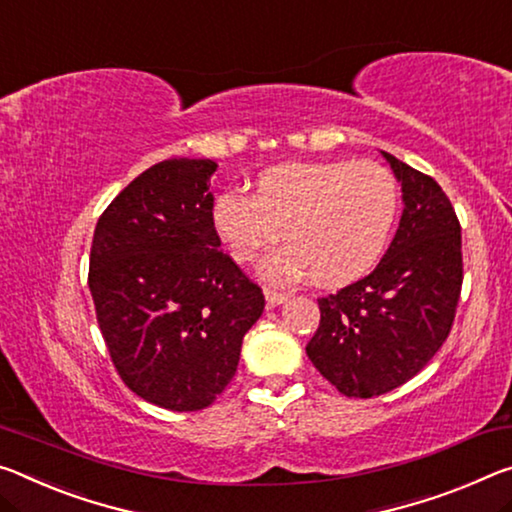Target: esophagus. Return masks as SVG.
<instances>
[{"instance_id": "esophagus-1", "label": "esophagus", "mask_w": 512, "mask_h": 512, "mask_svg": "<svg viewBox=\"0 0 512 512\" xmlns=\"http://www.w3.org/2000/svg\"><path fill=\"white\" fill-rule=\"evenodd\" d=\"M264 298H266V303H269L271 307H275V305L287 303L289 294H282V291H275V289H264Z\"/></svg>"}]
</instances>
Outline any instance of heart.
<instances>
[{
	"label": "heart",
	"instance_id": "b5f03b06",
	"mask_svg": "<svg viewBox=\"0 0 512 512\" xmlns=\"http://www.w3.org/2000/svg\"><path fill=\"white\" fill-rule=\"evenodd\" d=\"M399 214V184L376 161H319L264 170L255 193L227 189L212 205V225L241 264L287 241L262 264L273 282L310 275L319 287H344L383 257Z\"/></svg>",
	"mask_w": 512,
	"mask_h": 512
}]
</instances>
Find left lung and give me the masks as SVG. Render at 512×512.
<instances>
[{"label": "left lung", "instance_id": "8db88e82", "mask_svg": "<svg viewBox=\"0 0 512 512\" xmlns=\"http://www.w3.org/2000/svg\"><path fill=\"white\" fill-rule=\"evenodd\" d=\"M401 182L403 214L367 278L319 300L321 323L305 346L344 396L392 392L431 362L449 337L462 285L460 223L433 177L383 152Z\"/></svg>", "mask_w": 512, "mask_h": 512}]
</instances>
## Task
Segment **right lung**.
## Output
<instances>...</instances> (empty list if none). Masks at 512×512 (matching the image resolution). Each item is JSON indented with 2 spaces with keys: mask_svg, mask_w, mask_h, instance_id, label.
I'll return each instance as SVG.
<instances>
[{
  "mask_svg": "<svg viewBox=\"0 0 512 512\" xmlns=\"http://www.w3.org/2000/svg\"><path fill=\"white\" fill-rule=\"evenodd\" d=\"M212 159H166L129 182L95 225L88 287L123 383L175 412L216 401L264 294L212 225Z\"/></svg>",
  "mask_w": 512,
  "mask_h": 512,
  "instance_id": "obj_1",
  "label": "right lung"
}]
</instances>
